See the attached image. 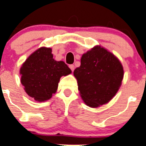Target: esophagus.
I'll use <instances>...</instances> for the list:
<instances>
[{"instance_id": "1", "label": "esophagus", "mask_w": 146, "mask_h": 146, "mask_svg": "<svg viewBox=\"0 0 146 146\" xmlns=\"http://www.w3.org/2000/svg\"><path fill=\"white\" fill-rule=\"evenodd\" d=\"M69 67H70V68L71 70H72L73 72V70H74V69H75V66H74V65H73V64H70L69 66Z\"/></svg>"}]
</instances>
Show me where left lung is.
Masks as SVG:
<instances>
[{
  "label": "left lung",
  "instance_id": "1",
  "mask_svg": "<svg viewBox=\"0 0 146 146\" xmlns=\"http://www.w3.org/2000/svg\"><path fill=\"white\" fill-rule=\"evenodd\" d=\"M73 74L85 104L98 107L115 95L121 84L124 70L114 54L97 46L82 56L81 65Z\"/></svg>",
  "mask_w": 146,
  "mask_h": 146
}]
</instances>
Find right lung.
Returning <instances> with one entry per match:
<instances>
[{"mask_svg":"<svg viewBox=\"0 0 146 146\" xmlns=\"http://www.w3.org/2000/svg\"><path fill=\"white\" fill-rule=\"evenodd\" d=\"M71 73L64 61L53 58L52 49L42 47L28 57L20 69L26 93L36 101H45L56 92L62 76Z\"/></svg>","mask_w":146,"mask_h":146,"instance_id":"obj_1","label":"right lung"}]
</instances>
